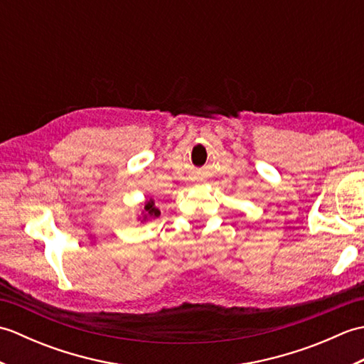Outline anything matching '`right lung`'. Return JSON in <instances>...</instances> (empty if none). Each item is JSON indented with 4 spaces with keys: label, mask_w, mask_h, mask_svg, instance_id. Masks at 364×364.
Instances as JSON below:
<instances>
[{
    "label": "right lung",
    "mask_w": 364,
    "mask_h": 364,
    "mask_svg": "<svg viewBox=\"0 0 364 364\" xmlns=\"http://www.w3.org/2000/svg\"><path fill=\"white\" fill-rule=\"evenodd\" d=\"M159 214H161V211H159V208H156V205H154V200L149 198V200H145L144 208L141 210V214H137V220L144 223L146 220L158 218Z\"/></svg>",
    "instance_id": "obj_1"
}]
</instances>
